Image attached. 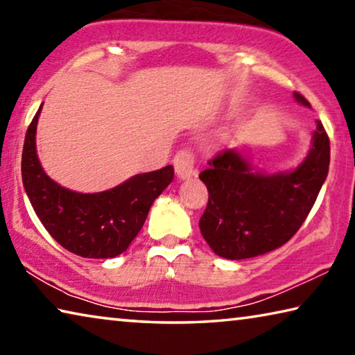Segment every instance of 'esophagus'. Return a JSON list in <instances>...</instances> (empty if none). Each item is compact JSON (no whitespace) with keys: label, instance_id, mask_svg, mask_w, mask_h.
Here are the masks:
<instances>
[{"label":"esophagus","instance_id":"esophagus-1","mask_svg":"<svg viewBox=\"0 0 355 355\" xmlns=\"http://www.w3.org/2000/svg\"><path fill=\"white\" fill-rule=\"evenodd\" d=\"M194 164L196 156L188 148H182L173 156V167H175V172L180 178H189L191 175H194Z\"/></svg>","mask_w":355,"mask_h":355}]
</instances>
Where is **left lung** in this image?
<instances>
[{"instance_id": "1", "label": "left lung", "mask_w": 355, "mask_h": 355, "mask_svg": "<svg viewBox=\"0 0 355 355\" xmlns=\"http://www.w3.org/2000/svg\"><path fill=\"white\" fill-rule=\"evenodd\" d=\"M294 97L310 106L299 92ZM316 123L313 147L293 172L255 173L235 150H222L208 161L209 167L199 175L208 189L199 227L216 255L244 260L277 249L296 235L329 172L330 141L321 120Z\"/></svg>"}]
</instances>
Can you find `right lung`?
Masks as SVG:
<instances>
[{
  "label": "right lung",
  "mask_w": 355,
  "mask_h": 355,
  "mask_svg": "<svg viewBox=\"0 0 355 355\" xmlns=\"http://www.w3.org/2000/svg\"><path fill=\"white\" fill-rule=\"evenodd\" d=\"M42 106L29 123L21 153L23 186L46 232L71 254L112 258L128 249L156 197L173 180V167L139 173L110 191L80 194L46 175L35 153Z\"/></svg>",
  "instance_id": "obj_1"
}]
</instances>
